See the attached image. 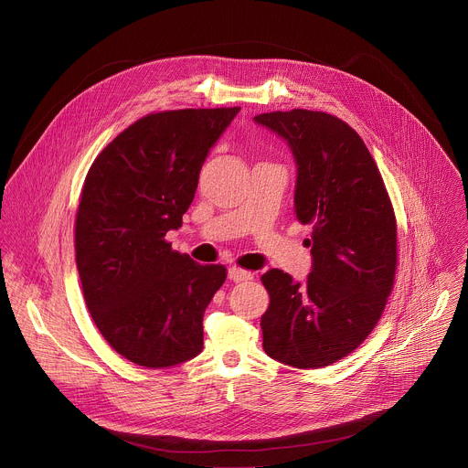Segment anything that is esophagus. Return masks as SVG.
<instances>
[{
  "mask_svg": "<svg viewBox=\"0 0 468 468\" xmlns=\"http://www.w3.org/2000/svg\"><path fill=\"white\" fill-rule=\"evenodd\" d=\"M228 277H229V281H233V282H244V281L253 279V273H251V271H246V270H240V268H237V266H231V268L228 270Z\"/></svg>",
  "mask_w": 468,
  "mask_h": 468,
  "instance_id": "1",
  "label": "esophagus"
}]
</instances>
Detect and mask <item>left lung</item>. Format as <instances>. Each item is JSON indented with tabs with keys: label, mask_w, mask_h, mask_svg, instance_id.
Here are the masks:
<instances>
[{
	"label": "left lung",
	"mask_w": 468,
	"mask_h": 468,
	"mask_svg": "<svg viewBox=\"0 0 468 468\" xmlns=\"http://www.w3.org/2000/svg\"><path fill=\"white\" fill-rule=\"evenodd\" d=\"M253 121L288 143L293 213L313 226L308 277L271 268L261 279L270 293L262 347L297 369L325 367L353 353L384 313L397 268L395 213L373 155L342 119L297 108Z\"/></svg>",
	"instance_id": "left-lung-1"
}]
</instances>
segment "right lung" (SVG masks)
<instances>
[{"instance_id": "obj_1", "label": "right lung", "mask_w": 468, "mask_h": 468, "mask_svg": "<svg viewBox=\"0 0 468 468\" xmlns=\"http://www.w3.org/2000/svg\"><path fill=\"white\" fill-rule=\"evenodd\" d=\"M235 108L150 113L93 162L75 226L77 268L90 314L126 360L152 369L204 349V313L226 281L222 264L173 251L211 146Z\"/></svg>"}]
</instances>
